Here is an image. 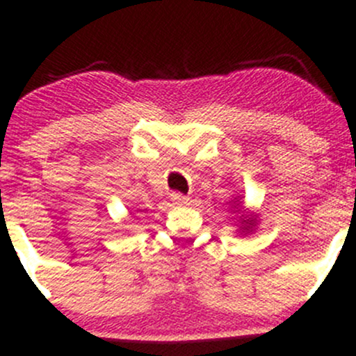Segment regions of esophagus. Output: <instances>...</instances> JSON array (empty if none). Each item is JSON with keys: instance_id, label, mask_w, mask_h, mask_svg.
<instances>
[{"instance_id": "obj_1", "label": "esophagus", "mask_w": 356, "mask_h": 356, "mask_svg": "<svg viewBox=\"0 0 356 356\" xmlns=\"http://www.w3.org/2000/svg\"><path fill=\"white\" fill-rule=\"evenodd\" d=\"M170 200H172V203H174V205H186L189 198H188V196L181 195V193H172Z\"/></svg>"}]
</instances>
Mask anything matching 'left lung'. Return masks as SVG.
<instances>
[{
  "label": "left lung",
  "mask_w": 356,
  "mask_h": 356,
  "mask_svg": "<svg viewBox=\"0 0 356 356\" xmlns=\"http://www.w3.org/2000/svg\"><path fill=\"white\" fill-rule=\"evenodd\" d=\"M231 212H236L238 217H236V226H240V234H248L252 233V231L255 229V226H257V213L255 212H248V210H245L243 203L240 202V196H236L234 200H231Z\"/></svg>",
  "instance_id": "8db88e82"
}]
</instances>
